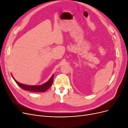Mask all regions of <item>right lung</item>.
Instances as JSON below:
<instances>
[{"instance_id":"1","label":"right lung","mask_w":128,"mask_h":128,"mask_svg":"<svg viewBox=\"0 0 128 128\" xmlns=\"http://www.w3.org/2000/svg\"><path fill=\"white\" fill-rule=\"evenodd\" d=\"M11 76L13 79L16 82L17 84L21 87V88L23 90L31 91V92H44L48 90L52 85L53 83L54 74L52 75V76H51V77L50 78V79L48 82L42 85H39V86H30V85H26L21 83H20L16 81L12 75Z\"/></svg>"}]
</instances>
